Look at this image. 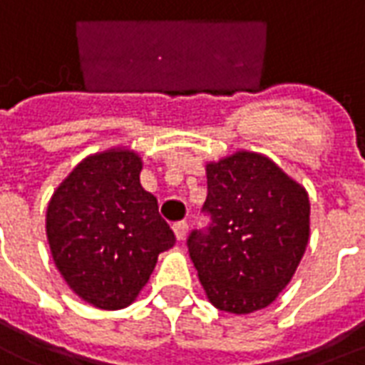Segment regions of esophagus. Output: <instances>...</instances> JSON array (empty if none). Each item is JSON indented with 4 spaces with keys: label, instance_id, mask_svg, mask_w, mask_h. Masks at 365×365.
<instances>
[{
    "label": "esophagus",
    "instance_id": "esophagus-1",
    "mask_svg": "<svg viewBox=\"0 0 365 365\" xmlns=\"http://www.w3.org/2000/svg\"><path fill=\"white\" fill-rule=\"evenodd\" d=\"M187 230H189V224L185 222V220H182V222H176V224H174V233H176L178 241H183V239H185V235H187Z\"/></svg>",
    "mask_w": 365,
    "mask_h": 365
}]
</instances>
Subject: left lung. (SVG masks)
<instances>
[{"label":"left lung","instance_id":"obj_1","mask_svg":"<svg viewBox=\"0 0 365 365\" xmlns=\"http://www.w3.org/2000/svg\"><path fill=\"white\" fill-rule=\"evenodd\" d=\"M207 183L208 224L187 237L205 293L230 314L266 308L304 255L308 193L268 157L247 151L208 164Z\"/></svg>","mask_w":365,"mask_h":365}]
</instances>
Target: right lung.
Segmentation results:
<instances>
[{
    "label": "right lung",
    "instance_id": "1",
    "mask_svg": "<svg viewBox=\"0 0 365 365\" xmlns=\"http://www.w3.org/2000/svg\"><path fill=\"white\" fill-rule=\"evenodd\" d=\"M139 172L141 158L128 149L93 155L78 164L47 207V241L61 275L103 310L132 304L158 255L176 243Z\"/></svg>",
    "mask_w": 365,
    "mask_h": 365
}]
</instances>
